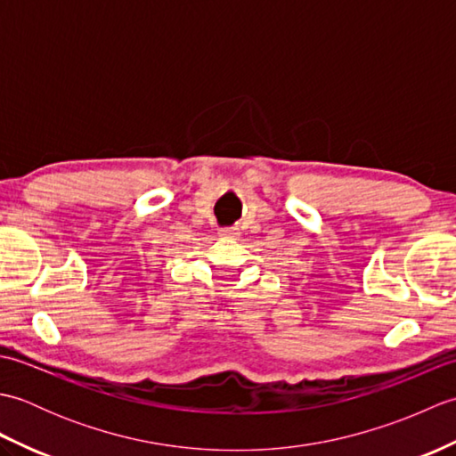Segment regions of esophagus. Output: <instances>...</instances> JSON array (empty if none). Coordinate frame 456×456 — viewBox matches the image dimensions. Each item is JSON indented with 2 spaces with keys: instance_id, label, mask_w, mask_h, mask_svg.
Returning a JSON list of instances; mask_svg holds the SVG:
<instances>
[{
  "instance_id": "obj_1",
  "label": "esophagus",
  "mask_w": 456,
  "mask_h": 456,
  "mask_svg": "<svg viewBox=\"0 0 456 456\" xmlns=\"http://www.w3.org/2000/svg\"><path fill=\"white\" fill-rule=\"evenodd\" d=\"M240 235V231L239 229H235V227H231V229H221L219 231V237L221 239H237Z\"/></svg>"
}]
</instances>
